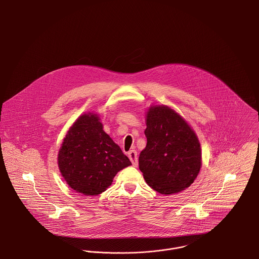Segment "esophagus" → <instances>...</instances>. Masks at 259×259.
Here are the masks:
<instances>
[{
    "instance_id": "esophagus-1",
    "label": "esophagus",
    "mask_w": 259,
    "mask_h": 259,
    "mask_svg": "<svg viewBox=\"0 0 259 259\" xmlns=\"http://www.w3.org/2000/svg\"><path fill=\"white\" fill-rule=\"evenodd\" d=\"M128 157H129V159L131 160V162H132L133 166H134V167H138V153H137V151L134 150V149L130 150V151L128 152Z\"/></svg>"
}]
</instances>
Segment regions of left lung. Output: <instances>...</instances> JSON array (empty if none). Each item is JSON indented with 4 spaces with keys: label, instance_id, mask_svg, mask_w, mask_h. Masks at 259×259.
Returning a JSON list of instances; mask_svg holds the SVG:
<instances>
[{
    "label": "left lung",
    "instance_id": "1",
    "mask_svg": "<svg viewBox=\"0 0 259 259\" xmlns=\"http://www.w3.org/2000/svg\"><path fill=\"white\" fill-rule=\"evenodd\" d=\"M147 147L139 168L152 189L164 195L181 192L197 178L202 153L197 136L185 119L167 106L147 113Z\"/></svg>",
    "mask_w": 259,
    "mask_h": 259
}]
</instances>
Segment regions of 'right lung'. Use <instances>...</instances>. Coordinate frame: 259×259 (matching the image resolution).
<instances>
[{"label": "right lung", "mask_w": 259, "mask_h": 259, "mask_svg": "<svg viewBox=\"0 0 259 259\" xmlns=\"http://www.w3.org/2000/svg\"><path fill=\"white\" fill-rule=\"evenodd\" d=\"M130 165L129 158L103 130L98 115L90 112L71 126L58 153L62 177L84 195L101 194L115 175Z\"/></svg>", "instance_id": "1"}]
</instances>
